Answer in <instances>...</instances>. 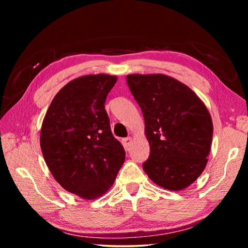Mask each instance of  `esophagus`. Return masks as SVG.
<instances>
[{"label":"esophagus","mask_w":248,"mask_h":248,"mask_svg":"<svg viewBox=\"0 0 248 248\" xmlns=\"http://www.w3.org/2000/svg\"><path fill=\"white\" fill-rule=\"evenodd\" d=\"M131 142H132V138H124V139H123V144L124 148H129L130 145H131Z\"/></svg>","instance_id":"34e87169"}]
</instances>
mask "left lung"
Masks as SVG:
<instances>
[{
	"label": "left lung",
	"instance_id": "8db88e82",
	"mask_svg": "<svg viewBox=\"0 0 248 248\" xmlns=\"http://www.w3.org/2000/svg\"><path fill=\"white\" fill-rule=\"evenodd\" d=\"M127 83L144 118L150 156L143 170L153 183L183 190L205 169L211 150L210 112L192 90L165 74H129Z\"/></svg>",
	"mask_w": 248,
	"mask_h": 248
}]
</instances>
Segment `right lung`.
<instances>
[{
  "label": "right lung",
  "mask_w": 248,
  "mask_h": 248,
  "mask_svg": "<svg viewBox=\"0 0 248 248\" xmlns=\"http://www.w3.org/2000/svg\"><path fill=\"white\" fill-rule=\"evenodd\" d=\"M116 82L109 74L72 79L54 96L41 125L40 148L49 170L66 191L85 200L106 194L125 158L105 110Z\"/></svg>",
  "instance_id": "add662e5"
}]
</instances>
